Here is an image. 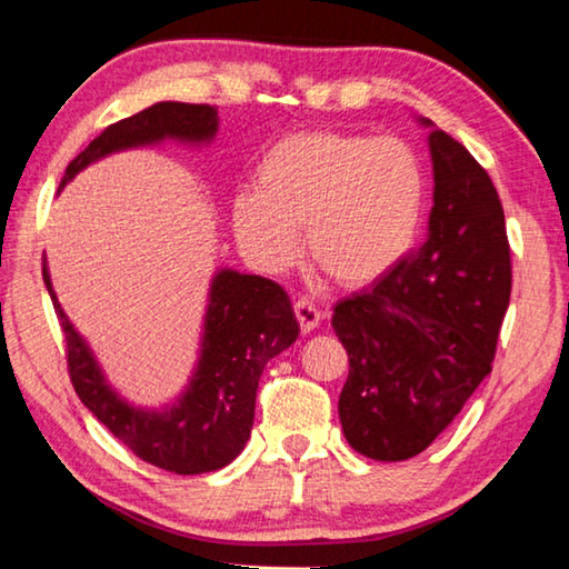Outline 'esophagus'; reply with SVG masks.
<instances>
[{
  "mask_svg": "<svg viewBox=\"0 0 569 569\" xmlns=\"http://www.w3.org/2000/svg\"><path fill=\"white\" fill-rule=\"evenodd\" d=\"M293 311H296L298 323H301V331L303 333H311L313 329H319V326H321L323 313L311 301H306V298H301V301H296Z\"/></svg>",
  "mask_w": 569,
  "mask_h": 569,
  "instance_id": "esophagus-1",
  "label": "esophagus"
}]
</instances>
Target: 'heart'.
<instances>
[{
    "label": "heart",
    "mask_w": 569,
    "mask_h": 569,
    "mask_svg": "<svg viewBox=\"0 0 569 569\" xmlns=\"http://www.w3.org/2000/svg\"><path fill=\"white\" fill-rule=\"evenodd\" d=\"M256 190L230 203L233 233L266 273H283L306 253L343 288L379 283L417 243L427 176L399 138L308 130L268 148Z\"/></svg>",
    "instance_id": "obj_1"
}]
</instances>
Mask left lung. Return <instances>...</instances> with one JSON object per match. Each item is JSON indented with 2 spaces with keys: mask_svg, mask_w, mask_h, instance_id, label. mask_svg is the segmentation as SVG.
<instances>
[{
  "mask_svg": "<svg viewBox=\"0 0 569 569\" xmlns=\"http://www.w3.org/2000/svg\"><path fill=\"white\" fill-rule=\"evenodd\" d=\"M435 206L419 253L333 311L349 353L339 397L359 455L403 461L445 431L489 371L512 266L505 213L487 170L427 118Z\"/></svg>",
  "mask_w": 569,
  "mask_h": 569,
  "instance_id": "obj_1",
  "label": "left lung"
}]
</instances>
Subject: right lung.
I'll return each mask as SVG.
<instances>
[{"label": "right lung", "mask_w": 569, "mask_h": 569, "mask_svg": "<svg viewBox=\"0 0 569 569\" xmlns=\"http://www.w3.org/2000/svg\"><path fill=\"white\" fill-rule=\"evenodd\" d=\"M218 132L210 104L156 102L128 120L110 124L64 170L60 190L77 172L114 152L178 142L208 148ZM44 286L67 341V363L77 397L142 461L176 475H206L230 465L250 439L256 391L266 363L298 339L291 298L263 276L218 268L210 278L198 361L176 399L140 407L112 387L98 356L60 306L42 266Z\"/></svg>", "instance_id": "right-lung-1"}]
</instances>
